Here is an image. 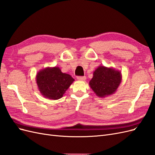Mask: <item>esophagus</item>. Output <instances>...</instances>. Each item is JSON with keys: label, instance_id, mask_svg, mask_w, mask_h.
<instances>
[{"label": "esophagus", "instance_id": "34e87169", "mask_svg": "<svg viewBox=\"0 0 155 155\" xmlns=\"http://www.w3.org/2000/svg\"><path fill=\"white\" fill-rule=\"evenodd\" d=\"M77 79L78 80H80V81H85L86 80V77L85 76H78Z\"/></svg>", "mask_w": 155, "mask_h": 155}]
</instances>
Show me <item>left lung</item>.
<instances>
[{
    "mask_svg": "<svg viewBox=\"0 0 155 155\" xmlns=\"http://www.w3.org/2000/svg\"><path fill=\"white\" fill-rule=\"evenodd\" d=\"M121 74L112 67L99 66L93 72V78L89 82L96 96L105 97L113 94L121 82Z\"/></svg>",
    "mask_w": 155,
    "mask_h": 155,
    "instance_id": "8db88e82",
    "label": "left lung"
}]
</instances>
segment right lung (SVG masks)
<instances>
[{"instance_id": "right-lung-1", "label": "right lung", "mask_w": 155, "mask_h": 155, "mask_svg": "<svg viewBox=\"0 0 155 155\" xmlns=\"http://www.w3.org/2000/svg\"><path fill=\"white\" fill-rule=\"evenodd\" d=\"M74 81V79L70 75L63 73L57 67H46L36 75L39 91L45 97L50 100L62 97Z\"/></svg>"}]
</instances>
